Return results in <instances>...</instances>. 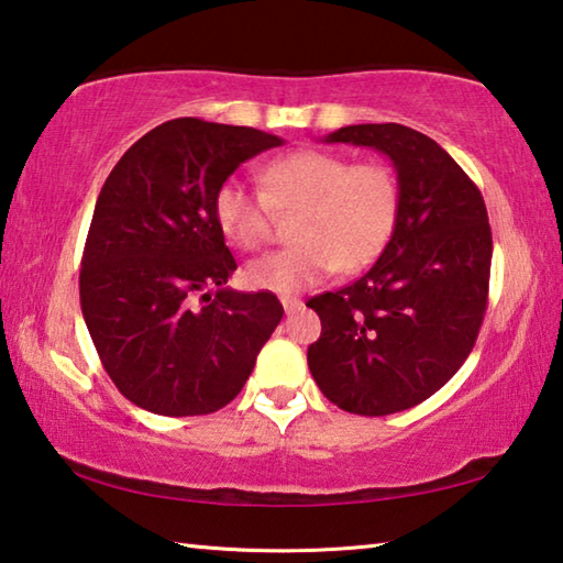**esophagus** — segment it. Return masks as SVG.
Returning <instances> with one entry per match:
<instances>
[{"mask_svg":"<svg viewBox=\"0 0 563 563\" xmlns=\"http://www.w3.org/2000/svg\"><path fill=\"white\" fill-rule=\"evenodd\" d=\"M280 302H283V308H285V312H288V316H290V312L302 308V300L300 298H290V295H283Z\"/></svg>","mask_w":563,"mask_h":563,"instance_id":"1","label":"esophagus"}]
</instances>
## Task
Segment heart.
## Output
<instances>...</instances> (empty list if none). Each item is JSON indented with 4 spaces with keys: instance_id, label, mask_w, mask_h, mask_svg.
Masks as SVG:
<instances>
[{
    "instance_id": "b5f03b06",
    "label": "heart",
    "mask_w": 563,
    "mask_h": 563,
    "mask_svg": "<svg viewBox=\"0 0 563 563\" xmlns=\"http://www.w3.org/2000/svg\"><path fill=\"white\" fill-rule=\"evenodd\" d=\"M260 188L225 180L216 218L243 251L271 243L275 213H298L295 245L247 263L245 280L273 292H300L340 271H357L383 251L393 233L399 188L383 164H352L322 148H300L258 170Z\"/></svg>"
}]
</instances>
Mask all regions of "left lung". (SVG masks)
Segmentation results:
<instances>
[{"label": "left lung", "mask_w": 563, "mask_h": 563, "mask_svg": "<svg viewBox=\"0 0 563 563\" xmlns=\"http://www.w3.org/2000/svg\"><path fill=\"white\" fill-rule=\"evenodd\" d=\"M325 141L393 161L399 206L373 268L308 300L322 322L308 365L332 405L385 417L424 402L470 357L489 302V216L474 180L424 133L357 123Z\"/></svg>", "instance_id": "left-lung-1"}]
</instances>
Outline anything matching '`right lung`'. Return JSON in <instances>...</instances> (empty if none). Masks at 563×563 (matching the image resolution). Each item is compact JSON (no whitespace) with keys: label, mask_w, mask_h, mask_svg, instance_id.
Instances as JSON below:
<instances>
[{"label":"right lung","mask_w":563,"mask_h":563,"mask_svg":"<svg viewBox=\"0 0 563 563\" xmlns=\"http://www.w3.org/2000/svg\"><path fill=\"white\" fill-rule=\"evenodd\" d=\"M280 144L258 129L174 119L141 136L103 184L84 245L81 312L103 369L141 409L196 417L225 407L278 328L271 290L225 288L238 265L216 194Z\"/></svg>","instance_id":"obj_1"}]
</instances>
